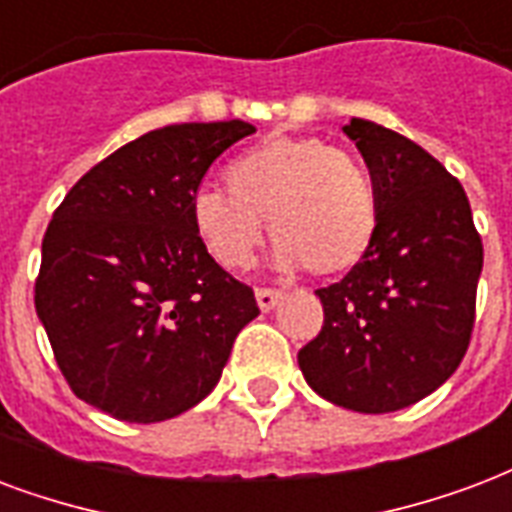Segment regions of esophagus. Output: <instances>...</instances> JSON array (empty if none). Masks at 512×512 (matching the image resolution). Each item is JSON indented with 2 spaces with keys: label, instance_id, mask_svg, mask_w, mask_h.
Segmentation results:
<instances>
[{
  "label": "esophagus",
  "instance_id": "esophagus-1",
  "mask_svg": "<svg viewBox=\"0 0 512 512\" xmlns=\"http://www.w3.org/2000/svg\"><path fill=\"white\" fill-rule=\"evenodd\" d=\"M255 298H257V306H260V311H271V308H276V303L282 300V292L268 290V287H260V290L255 292Z\"/></svg>",
  "mask_w": 512,
  "mask_h": 512
}]
</instances>
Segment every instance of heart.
<instances>
[{"mask_svg":"<svg viewBox=\"0 0 512 512\" xmlns=\"http://www.w3.org/2000/svg\"><path fill=\"white\" fill-rule=\"evenodd\" d=\"M227 190L201 187L190 217L222 268H247L263 241H276L279 268L317 276L349 273L378 233V193L354 155L319 136H273L241 152L225 171Z\"/></svg>","mask_w":512,"mask_h":512,"instance_id":"1","label":"heart"}]
</instances>
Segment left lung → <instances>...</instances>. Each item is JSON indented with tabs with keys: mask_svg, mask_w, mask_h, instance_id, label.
Here are the masks:
<instances>
[{
	"mask_svg": "<svg viewBox=\"0 0 512 512\" xmlns=\"http://www.w3.org/2000/svg\"><path fill=\"white\" fill-rule=\"evenodd\" d=\"M378 193L373 249L317 290L325 325L298 351L308 386L357 413H392L446 384L470 346L483 244L459 179L419 144L351 117Z\"/></svg>",
	"mask_w": 512,
	"mask_h": 512,
	"instance_id": "obj_1",
	"label": "left lung"
}]
</instances>
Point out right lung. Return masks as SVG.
<instances>
[{
  "instance_id": "right-lung-1",
  "label": "right lung",
  "mask_w": 512,
  "mask_h": 512,
  "mask_svg": "<svg viewBox=\"0 0 512 512\" xmlns=\"http://www.w3.org/2000/svg\"><path fill=\"white\" fill-rule=\"evenodd\" d=\"M252 123H182L123 144L66 193L42 239L37 317L80 400L131 424L190 411L260 314L198 239L190 201Z\"/></svg>"
}]
</instances>
